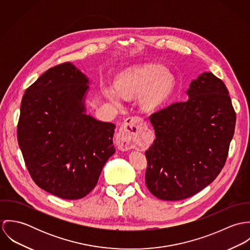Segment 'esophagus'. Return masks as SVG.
Segmentation results:
<instances>
[{
	"instance_id": "34e87169",
	"label": "esophagus",
	"mask_w": 250,
	"mask_h": 250,
	"mask_svg": "<svg viewBox=\"0 0 250 250\" xmlns=\"http://www.w3.org/2000/svg\"><path fill=\"white\" fill-rule=\"evenodd\" d=\"M145 126V121L142 117L133 116L127 118L122 124L116 137L118 148L122 151H127L133 148Z\"/></svg>"
}]
</instances>
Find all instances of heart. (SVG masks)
<instances>
[{"mask_svg": "<svg viewBox=\"0 0 250 250\" xmlns=\"http://www.w3.org/2000/svg\"><path fill=\"white\" fill-rule=\"evenodd\" d=\"M114 87L104 89V95L115 106H120L122 97L138 96V104L145 111H153L163 106L171 95L175 78L171 72L158 63H143L130 66L120 72Z\"/></svg>", "mask_w": 250, "mask_h": 250, "instance_id": "obj_1", "label": "heart"}]
</instances>
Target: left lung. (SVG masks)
<instances>
[{"mask_svg": "<svg viewBox=\"0 0 250 250\" xmlns=\"http://www.w3.org/2000/svg\"><path fill=\"white\" fill-rule=\"evenodd\" d=\"M188 100L150 116L156 139L145 152V184L162 200L186 199L210 185L224 167L236 113L224 83L203 72Z\"/></svg>", "mask_w": 250, "mask_h": 250, "instance_id": "8db88e82", "label": "left lung"}]
</instances>
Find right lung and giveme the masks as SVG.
Here are the masks:
<instances>
[{
    "mask_svg": "<svg viewBox=\"0 0 250 250\" xmlns=\"http://www.w3.org/2000/svg\"><path fill=\"white\" fill-rule=\"evenodd\" d=\"M89 80L71 62L42 74L25 91L17 138L36 185L58 197H84L108 158L115 125L86 114Z\"/></svg>",
    "mask_w": 250,
    "mask_h": 250,
    "instance_id": "add662e5",
    "label": "right lung"
}]
</instances>
